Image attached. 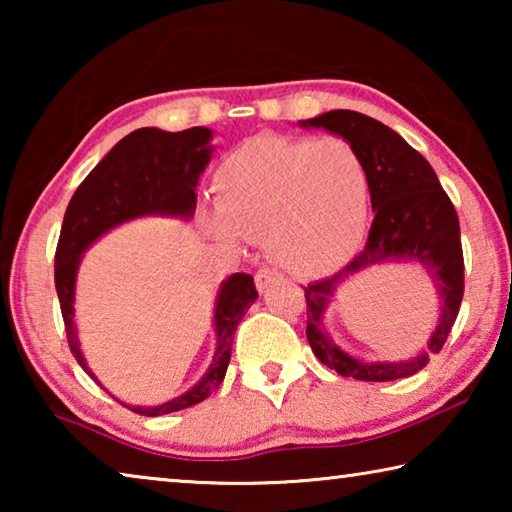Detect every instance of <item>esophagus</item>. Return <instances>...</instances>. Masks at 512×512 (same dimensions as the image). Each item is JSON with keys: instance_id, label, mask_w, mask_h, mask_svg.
Segmentation results:
<instances>
[{"instance_id": "obj_1", "label": "esophagus", "mask_w": 512, "mask_h": 512, "mask_svg": "<svg viewBox=\"0 0 512 512\" xmlns=\"http://www.w3.org/2000/svg\"><path fill=\"white\" fill-rule=\"evenodd\" d=\"M277 280H280V273L273 271V268H259L255 273V287L259 293H264Z\"/></svg>"}]
</instances>
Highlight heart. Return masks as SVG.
I'll return each instance as SVG.
<instances>
[{
	"label": "heart",
	"instance_id": "obj_1",
	"mask_svg": "<svg viewBox=\"0 0 512 512\" xmlns=\"http://www.w3.org/2000/svg\"><path fill=\"white\" fill-rule=\"evenodd\" d=\"M216 210L203 228L223 244L264 239L275 264L314 275L345 262L366 230L370 178L361 153L341 137L284 140L259 135L214 171Z\"/></svg>",
	"mask_w": 512,
	"mask_h": 512
}]
</instances>
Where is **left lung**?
Listing matches in <instances>:
<instances>
[{"instance_id":"obj_1","label":"left lung","mask_w":512,"mask_h":512,"mask_svg":"<svg viewBox=\"0 0 512 512\" xmlns=\"http://www.w3.org/2000/svg\"><path fill=\"white\" fill-rule=\"evenodd\" d=\"M302 128H325L361 153L370 178L372 219L361 253L339 273L309 284L307 341L320 363L341 377L393 381L411 377L443 350L463 300L461 225L436 171L402 135L354 110H329L300 121ZM420 263L441 300L439 325L420 355L400 362H363L339 349L324 332V311L345 281L386 263Z\"/></svg>"}]
</instances>
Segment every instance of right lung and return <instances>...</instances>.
Instances as JSON below:
<instances>
[{
	"instance_id": "add662e5",
	"label": "right lung",
	"mask_w": 512,
	"mask_h": 512,
	"mask_svg": "<svg viewBox=\"0 0 512 512\" xmlns=\"http://www.w3.org/2000/svg\"><path fill=\"white\" fill-rule=\"evenodd\" d=\"M212 131L205 126L187 128L180 133H167L160 128H137L108 151L88 178L76 189L67 205L63 228L56 248V293L63 311L67 343L74 359L97 381L85 361L76 332L74 302L76 275L83 253L94 241L121 223L142 216H176L192 219L196 212V185L212 158ZM257 300L253 275L235 273L221 282L214 302V336L216 348L210 368L189 388L187 393L169 402L153 406H131L128 409L149 415H164L189 409L210 397L225 377L230 363L232 341L250 305Z\"/></svg>"
}]
</instances>
